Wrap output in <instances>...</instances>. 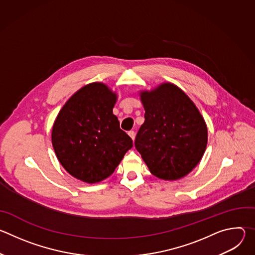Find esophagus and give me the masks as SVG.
<instances>
[{"instance_id": "1", "label": "esophagus", "mask_w": 255, "mask_h": 255, "mask_svg": "<svg viewBox=\"0 0 255 255\" xmlns=\"http://www.w3.org/2000/svg\"><path fill=\"white\" fill-rule=\"evenodd\" d=\"M128 135L132 138V140H134V139H135V136H136V133H135V131L130 130V131H128Z\"/></svg>"}]
</instances>
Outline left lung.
<instances>
[{"mask_svg": "<svg viewBox=\"0 0 255 255\" xmlns=\"http://www.w3.org/2000/svg\"><path fill=\"white\" fill-rule=\"evenodd\" d=\"M145 121L135 147L150 172L162 179H178L200 162L208 140L206 123L191 99L171 84L143 92Z\"/></svg>", "mask_w": 255, "mask_h": 255, "instance_id": "8db88e82", "label": "left lung"}]
</instances>
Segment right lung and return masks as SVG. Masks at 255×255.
<instances>
[{
	"instance_id": "right-lung-1",
	"label": "right lung",
	"mask_w": 255,
	"mask_h": 255,
	"mask_svg": "<svg viewBox=\"0 0 255 255\" xmlns=\"http://www.w3.org/2000/svg\"><path fill=\"white\" fill-rule=\"evenodd\" d=\"M116 95L94 83L62 107L52 128V145L65 170L94 184L110 176L133 146L113 114Z\"/></svg>"
}]
</instances>
